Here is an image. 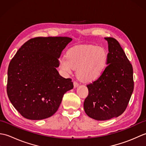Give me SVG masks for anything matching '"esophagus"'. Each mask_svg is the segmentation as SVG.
Masks as SVG:
<instances>
[{"label":"esophagus","mask_w":146,"mask_h":146,"mask_svg":"<svg viewBox=\"0 0 146 146\" xmlns=\"http://www.w3.org/2000/svg\"><path fill=\"white\" fill-rule=\"evenodd\" d=\"M73 85H74V87L75 88H76V87H78V85H79V83H78V82H73Z\"/></svg>","instance_id":"esophagus-1"}]
</instances>
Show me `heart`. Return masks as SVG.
Instances as JSON below:
<instances>
[{"label": "heart", "mask_w": 146, "mask_h": 146, "mask_svg": "<svg viewBox=\"0 0 146 146\" xmlns=\"http://www.w3.org/2000/svg\"><path fill=\"white\" fill-rule=\"evenodd\" d=\"M107 54L105 49L95 46H77L68 51L66 56H61L59 64L61 70L71 74L77 68V75L85 82L98 79L106 66Z\"/></svg>", "instance_id": "heart-1"}]
</instances>
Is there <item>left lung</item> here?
I'll return each mask as SVG.
<instances>
[{
	"label": "left lung",
	"instance_id": "left-lung-1",
	"mask_svg": "<svg viewBox=\"0 0 146 146\" xmlns=\"http://www.w3.org/2000/svg\"><path fill=\"white\" fill-rule=\"evenodd\" d=\"M108 44L107 67L99 78L87 85L88 95L84 101L87 115L107 120L122 114L134 90L133 68L119 42L105 38Z\"/></svg>",
	"mask_w": 146,
	"mask_h": 146
}]
</instances>
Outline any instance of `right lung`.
<instances>
[{"mask_svg":"<svg viewBox=\"0 0 146 146\" xmlns=\"http://www.w3.org/2000/svg\"><path fill=\"white\" fill-rule=\"evenodd\" d=\"M72 41L68 37H37L28 40L12 58L7 71L9 100L30 120L50 117L64 94L73 88L71 78L60 76L58 58Z\"/></svg>","mask_w":146,"mask_h":146,"instance_id":"right-lung-1","label":"right lung"}]
</instances>
